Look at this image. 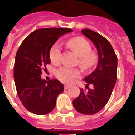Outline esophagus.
<instances>
[{
	"instance_id": "1",
	"label": "esophagus",
	"mask_w": 135,
	"mask_h": 135,
	"mask_svg": "<svg viewBox=\"0 0 135 135\" xmlns=\"http://www.w3.org/2000/svg\"><path fill=\"white\" fill-rule=\"evenodd\" d=\"M69 87H70V86H68V85H64V89H65V90H67V89H68Z\"/></svg>"
}]
</instances>
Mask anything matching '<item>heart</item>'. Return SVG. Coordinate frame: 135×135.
<instances>
[{"label":"heart","mask_w":135,"mask_h":135,"mask_svg":"<svg viewBox=\"0 0 135 135\" xmlns=\"http://www.w3.org/2000/svg\"><path fill=\"white\" fill-rule=\"evenodd\" d=\"M68 48L78 56V64L84 72H90L95 68L99 63V55L92 50V45L86 39L81 36L71 38L68 41ZM60 48L58 45H54L49 51V58L53 65H58L61 61ZM57 78L61 82L70 84L80 76V71L77 68H68L62 67L56 72Z\"/></svg>","instance_id":"obj_1"}]
</instances>
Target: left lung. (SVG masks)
I'll return each instance as SVG.
<instances>
[{"label":"left lung","instance_id":"8db88e82","mask_svg":"<svg viewBox=\"0 0 135 135\" xmlns=\"http://www.w3.org/2000/svg\"><path fill=\"white\" fill-rule=\"evenodd\" d=\"M97 49L99 63L96 70L84 78L86 89H80L79 96L72 101L76 111L85 115H93L104 108L108 103L117 79L118 59L110 42L103 36L89 29L81 30ZM94 86L90 89L88 86Z\"/></svg>","mask_w":135,"mask_h":135}]
</instances>
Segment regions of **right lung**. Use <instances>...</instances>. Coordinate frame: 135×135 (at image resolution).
Here are the masks:
<instances>
[{
  "label": "right lung",
  "instance_id": "right-lung-1",
  "mask_svg": "<svg viewBox=\"0 0 135 135\" xmlns=\"http://www.w3.org/2000/svg\"><path fill=\"white\" fill-rule=\"evenodd\" d=\"M72 31L70 28H42L32 32L19 47L14 65L17 93L27 110L36 115L53 111L57 96L64 90L58 80L41 79L42 71L51 64L49 51L59 37Z\"/></svg>",
  "mask_w": 135,
  "mask_h": 135
}]
</instances>
